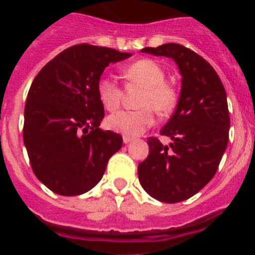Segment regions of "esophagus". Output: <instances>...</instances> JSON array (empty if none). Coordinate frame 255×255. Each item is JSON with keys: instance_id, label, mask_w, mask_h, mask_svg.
Listing matches in <instances>:
<instances>
[{"instance_id": "obj_1", "label": "esophagus", "mask_w": 255, "mask_h": 255, "mask_svg": "<svg viewBox=\"0 0 255 255\" xmlns=\"http://www.w3.org/2000/svg\"><path fill=\"white\" fill-rule=\"evenodd\" d=\"M123 140H124V143L128 144V143H130V141L134 140V138H131V136H126V135H124Z\"/></svg>"}]
</instances>
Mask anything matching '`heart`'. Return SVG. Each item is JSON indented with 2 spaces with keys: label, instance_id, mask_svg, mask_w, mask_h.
Wrapping results in <instances>:
<instances>
[{
  "label": "heart",
  "instance_id": "1",
  "mask_svg": "<svg viewBox=\"0 0 255 255\" xmlns=\"http://www.w3.org/2000/svg\"><path fill=\"white\" fill-rule=\"evenodd\" d=\"M124 78L130 83L144 87L139 106L134 111H117L110 115L107 126L111 130L126 136H138L154 124V111L166 114L176 103V92L164 83L166 74L157 62L152 60H139L123 70ZM98 100L107 111H115L121 102V89L110 76H102L97 83Z\"/></svg>",
  "mask_w": 255,
  "mask_h": 255
}]
</instances>
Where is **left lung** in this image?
Listing matches in <instances>:
<instances>
[{
  "label": "left lung",
  "instance_id": "obj_1",
  "mask_svg": "<svg viewBox=\"0 0 255 255\" xmlns=\"http://www.w3.org/2000/svg\"><path fill=\"white\" fill-rule=\"evenodd\" d=\"M141 52L176 62L181 91L176 110L161 130L171 138L163 145L148 138L149 154L138 166L141 186L150 197L177 203L197 194L212 180L229 141L226 92L215 69L194 51L166 43Z\"/></svg>",
  "mask_w": 255,
  "mask_h": 255
}]
</instances>
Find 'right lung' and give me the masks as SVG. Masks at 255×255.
I'll return each instance as SVG.
<instances>
[{"mask_svg":"<svg viewBox=\"0 0 255 255\" xmlns=\"http://www.w3.org/2000/svg\"><path fill=\"white\" fill-rule=\"evenodd\" d=\"M130 56L76 44L49 61L31 83L24 145L37 179L56 194L73 197L94 188L108 159L123 145L120 134L100 128L105 108L97 83L108 65Z\"/></svg>","mask_w":255,"mask_h":255,"instance_id":"right-lung-1","label":"right lung"}]
</instances>
